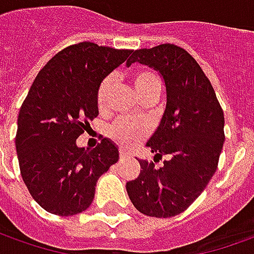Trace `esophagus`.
<instances>
[{
  "label": "esophagus",
  "instance_id": "1",
  "mask_svg": "<svg viewBox=\"0 0 254 254\" xmlns=\"http://www.w3.org/2000/svg\"><path fill=\"white\" fill-rule=\"evenodd\" d=\"M119 156H120V160H124V159H127V157H130V153H127L126 150H120V153H119Z\"/></svg>",
  "mask_w": 254,
  "mask_h": 254
}]
</instances>
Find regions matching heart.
Returning <instances> with one entry per match:
<instances>
[{"mask_svg": "<svg viewBox=\"0 0 254 254\" xmlns=\"http://www.w3.org/2000/svg\"><path fill=\"white\" fill-rule=\"evenodd\" d=\"M131 83L139 97L146 98L150 94L160 92V80L155 71L138 67L131 71ZM113 90V77H105L97 90V106L99 112L105 113L109 108L110 94ZM148 132V126L139 122L119 120L110 128V137L122 146H132L139 142Z\"/></svg>", "mask_w": 254, "mask_h": 254, "instance_id": "b5f03b06", "label": "heart"}]
</instances>
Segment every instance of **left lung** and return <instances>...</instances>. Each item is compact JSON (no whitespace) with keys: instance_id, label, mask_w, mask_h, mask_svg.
<instances>
[{"instance_id":"1","label":"left lung","mask_w":254,"mask_h":254,"mask_svg":"<svg viewBox=\"0 0 254 254\" xmlns=\"http://www.w3.org/2000/svg\"><path fill=\"white\" fill-rule=\"evenodd\" d=\"M131 54L127 66L153 67L166 84V109L146 146L167 159L159 169L138 160L141 173L126 190L145 216L174 217L196 200L217 170L225 138L223 109L202 67L184 48L162 44Z\"/></svg>"}]
</instances>
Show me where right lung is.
I'll return each mask as SVG.
<instances>
[{"mask_svg":"<svg viewBox=\"0 0 254 254\" xmlns=\"http://www.w3.org/2000/svg\"><path fill=\"white\" fill-rule=\"evenodd\" d=\"M131 50L84 41L58 52L38 71L17 117L20 174L33 199L58 216L90 207L98 178L119 160V149L104 138L94 149L76 139L98 116L101 81Z\"/></svg>","mask_w":254,"mask_h":254,"instance_id":"right-lung-1","label":"right lung"}]
</instances>
